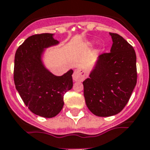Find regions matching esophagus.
Instances as JSON below:
<instances>
[{"label":"esophagus","mask_w":150,"mask_h":150,"mask_svg":"<svg viewBox=\"0 0 150 150\" xmlns=\"http://www.w3.org/2000/svg\"><path fill=\"white\" fill-rule=\"evenodd\" d=\"M73 79L74 81H82L85 79V72L82 69H75L73 74Z\"/></svg>","instance_id":"obj_1"}]
</instances>
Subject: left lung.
Returning a JSON list of instances; mask_svg holds the SVG:
<instances>
[{"instance_id":"left-lung-1","label":"left lung","mask_w":150,"mask_h":150,"mask_svg":"<svg viewBox=\"0 0 150 150\" xmlns=\"http://www.w3.org/2000/svg\"><path fill=\"white\" fill-rule=\"evenodd\" d=\"M110 35L113 41L111 51L99 56L90 77L83 82L86 105L99 117L119 113L137 82L133 47L119 35L111 32Z\"/></svg>"}]
</instances>
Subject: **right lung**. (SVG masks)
Wrapping results in <instances>:
<instances>
[{
    "label": "right lung",
    "mask_w": 150,
    "mask_h": 150,
    "mask_svg": "<svg viewBox=\"0 0 150 150\" xmlns=\"http://www.w3.org/2000/svg\"><path fill=\"white\" fill-rule=\"evenodd\" d=\"M58 43L53 34L34 35L18 48L14 56L16 90L30 111L44 118H52L60 112L63 96L73 87L72 69L63 76H55L42 61L45 48Z\"/></svg>",
    "instance_id": "obj_1"
}]
</instances>
